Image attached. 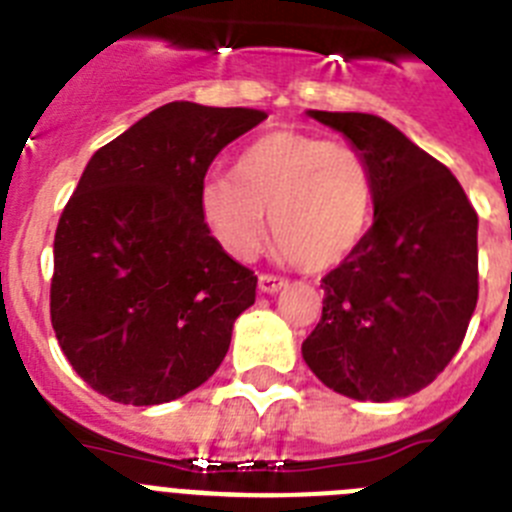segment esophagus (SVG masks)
Returning a JSON list of instances; mask_svg holds the SVG:
<instances>
[{"label":"esophagus","mask_w":512,"mask_h":512,"mask_svg":"<svg viewBox=\"0 0 512 512\" xmlns=\"http://www.w3.org/2000/svg\"><path fill=\"white\" fill-rule=\"evenodd\" d=\"M284 287H287V279L277 277V274H261L259 277V289L264 295H274V292H279Z\"/></svg>","instance_id":"esophagus-1"}]
</instances>
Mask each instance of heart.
<instances>
[{
  "label": "heart",
  "mask_w": 512,
  "mask_h": 512,
  "mask_svg": "<svg viewBox=\"0 0 512 512\" xmlns=\"http://www.w3.org/2000/svg\"><path fill=\"white\" fill-rule=\"evenodd\" d=\"M372 169L351 143L274 130L235 158L233 179L202 189V217L215 241L251 259L269 230L282 256L305 271L341 264L369 228Z\"/></svg>",
  "instance_id": "1"
}]
</instances>
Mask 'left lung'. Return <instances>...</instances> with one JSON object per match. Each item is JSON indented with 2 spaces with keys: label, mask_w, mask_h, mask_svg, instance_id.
Returning <instances> with one entry per match:
<instances>
[{
  "label": "left lung",
  "mask_w": 512,
  "mask_h": 512,
  "mask_svg": "<svg viewBox=\"0 0 512 512\" xmlns=\"http://www.w3.org/2000/svg\"><path fill=\"white\" fill-rule=\"evenodd\" d=\"M310 117L366 158L374 223L323 277V318L302 356L320 382L354 400L415 395L454 359L477 307V212L459 179L382 117Z\"/></svg>",
  "instance_id": "8db88e82"
}]
</instances>
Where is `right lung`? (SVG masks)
Segmentation results:
<instances>
[{"instance_id":"1","label":"right lung","mask_w":512,"mask_h":512,"mask_svg":"<svg viewBox=\"0 0 512 512\" xmlns=\"http://www.w3.org/2000/svg\"><path fill=\"white\" fill-rule=\"evenodd\" d=\"M264 110L169 102L99 148L53 241L51 323L84 382L161 405L215 374L256 300L202 217L205 174Z\"/></svg>"}]
</instances>
